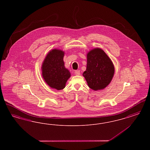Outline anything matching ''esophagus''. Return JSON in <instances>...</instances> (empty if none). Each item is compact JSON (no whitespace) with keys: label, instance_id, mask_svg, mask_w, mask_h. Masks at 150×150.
I'll return each mask as SVG.
<instances>
[{"label":"esophagus","instance_id":"esophagus-1","mask_svg":"<svg viewBox=\"0 0 150 150\" xmlns=\"http://www.w3.org/2000/svg\"><path fill=\"white\" fill-rule=\"evenodd\" d=\"M75 74L76 75H79L80 74V70H75Z\"/></svg>","mask_w":150,"mask_h":150}]
</instances>
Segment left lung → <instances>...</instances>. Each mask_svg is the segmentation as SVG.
Here are the masks:
<instances>
[{"label":"left lung","mask_w":150,"mask_h":150,"mask_svg":"<svg viewBox=\"0 0 150 150\" xmlns=\"http://www.w3.org/2000/svg\"><path fill=\"white\" fill-rule=\"evenodd\" d=\"M114 71V64L103 50L96 48L88 53L86 69L83 75L91 89L97 91L106 88Z\"/></svg>","instance_id":"1"}]
</instances>
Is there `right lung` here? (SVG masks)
<instances>
[{
  "instance_id": "add662e5",
  "label": "right lung",
  "mask_w": 150,
  "mask_h": 150,
  "mask_svg": "<svg viewBox=\"0 0 150 150\" xmlns=\"http://www.w3.org/2000/svg\"><path fill=\"white\" fill-rule=\"evenodd\" d=\"M64 52L58 50L50 51L42 64V75L45 82L51 88L61 90L71 76L70 72L64 67L63 60Z\"/></svg>"
}]
</instances>
